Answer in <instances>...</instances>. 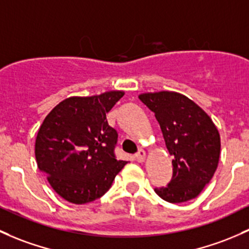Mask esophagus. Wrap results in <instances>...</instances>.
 Masks as SVG:
<instances>
[{
	"label": "esophagus",
	"mask_w": 249,
	"mask_h": 249,
	"mask_svg": "<svg viewBox=\"0 0 249 249\" xmlns=\"http://www.w3.org/2000/svg\"><path fill=\"white\" fill-rule=\"evenodd\" d=\"M145 151L141 149V150H138V153L135 155V159L137 160V162H143L145 160Z\"/></svg>",
	"instance_id": "34e87169"
}]
</instances>
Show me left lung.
Wrapping results in <instances>:
<instances>
[{
    "label": "left lung",
    "instance_id": "left-lung-1",
    "mask_svg": "<svg viewBox=\"0 0 249 249\" xmlns=\"http://www.w3.org/2000/svg\"><path fill=\"white\" fill-rule=\"evenodd\" d=\"M140 100L155 113L166 146L173 156V177L155 192L169 203L197 197L218 166L221 140L210 117L192 100L175 91L141 94Z\"/></svg>",
    "mask_w": 249,
    "mask_h": 249
}]
</instances>
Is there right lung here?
Wrapping results in <instances>:
<instances>
[{
	"label": "right lung",
	"instance_id": "1",
	"mask_svg": "<svg viewBox=\"0 0 249 249\" xmlns=\"http://www.w3.org/2000/svg\"><path fill=\"white\" fill-rule=\"evenodd\" d=\"M123 95L112 90L68 98L44 119L36 140V163L65 200L86 204L103 197L127 163L117 159L118 133L106 119Z\"/></svg>",
	"mask_w": 249,
	"mask_h": 249
}]
</instances>
